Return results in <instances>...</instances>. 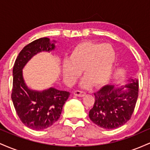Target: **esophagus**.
<instances>
[{
  "instance_id": "34e87169",
  "label": "esophagus",
  "mask_w": 150,
  "mask_h": 150,
  "mask_svg": "<svg viewBox=\"0 0 150 150\" xmlns=\"http://www.w3.org/2000/svg\"><path fill=\"white\" fill-rule=\"evenodd\" d=\"M86 94V93L83 91H81V90H76L74 92V95L76 96V97H84Z\"/></svg>"
}]
</instances>
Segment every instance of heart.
Segmentation results:
<instances>
[{
    "mask_svg": "<svg viewBox=\"0 0 150 150\" xmlns=\"http://www.w3.org/2000/svg\"><path fill=\"white\" fill-rule=\"evenodd\" d=\"M116 53L109 44L82 42L75 46L69 59L63 61L62 73L68 84H73L81 75L85 77L81 82L83 87L104 85L111 77L116 62Z\"/></svg>",
    "mask_w": 150,
    "mask_h": 150,
    "instance_id": "obj_1",
    "label": "heart"
}]
</instances>
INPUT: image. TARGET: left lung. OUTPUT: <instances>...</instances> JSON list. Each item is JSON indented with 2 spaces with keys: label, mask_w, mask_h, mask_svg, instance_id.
Segmentation results:
<instances>
[{
  "label": "left lung",
  "mask_w": 150,
  "mask_h": 150,
  "mask_svg": "<svg viewBox=\"0 0 150 150\" xmlns=\"http://www.w3.org/2000/svg\"><path fill=\"white\" fill-rule=\"evenodd\" d=\"M127 87L116 88L106 85L94 93V106L89 117L94 124L104 129H114L124 125L131 118L138 97L137 80H129Z\"/></svg>",
  "instance_id": "left-lung-1"
}]
</instances>
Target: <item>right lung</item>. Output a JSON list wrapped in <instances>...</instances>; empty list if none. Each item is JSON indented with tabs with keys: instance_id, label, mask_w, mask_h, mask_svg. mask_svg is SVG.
<instances>
[{
	"instance_id": "1",
	"label": "right lung",
	"mask_w": 150,
	"mask_h": 150,
	"mask_svg": "<svg viewBox=\"0 0 150 150\" xmlns=\"http://www.w3.org/2000/svg\"><path fill=\"white\" fill-rule=\"evenodd\" d=\"M54 48L49 38L36 39L22 49L13 66L11 94L13 105L22 123L33 130H44L56 123L70 95L68 92L52 87L43 92L32 91L27 88L22 77V68L34 55Z\"/></svg>"
}]
</instances>
